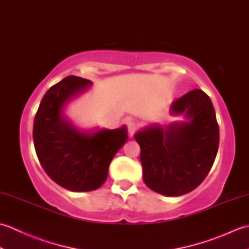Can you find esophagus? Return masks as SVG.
<instances>
[{"label":"esophagus","instance_id":"34e87169","mask_svg":"<svg viewBox=\"0 0 249 249\" xmlns=\"http://www.w3.org/2000/svg\"><path fill=\"white\" fill-rule=\"evenodd\" d=\"M126 125H127V129H128L129 136L133 137L134 134L136 133V130L138 129V124H137L136 122H134V121H127V123H126Z\"/></svg>","mask_w":249,"mask_h":249}]
</instances>
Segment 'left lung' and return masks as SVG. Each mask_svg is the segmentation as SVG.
<instances>
[{
	"mask_svg": "<svg viewBox=\"0 0 249 249\" xmlns=\"http://www.w3.org/2000/svg\"><path fill=\"white\" fill-rule=\"evenodd\" d=\"M170 113L184 120L151 124L134 137L146 186L177 197L192 192L208 176L218 151L219 128L212 102L199 89L173 102Z\"/></svg>",
	"mask_w": 249,
	"mask_h": 249,
	"instance_id": "left-lung-1",
	"label": "left lung"
}]
</instances>
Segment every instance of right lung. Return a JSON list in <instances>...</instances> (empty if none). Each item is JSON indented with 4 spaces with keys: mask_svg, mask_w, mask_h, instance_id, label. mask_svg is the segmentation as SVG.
Listing matches in <instances>:
<instances>
[{
    "mask_svg": "<svg viewBox=\"0 0 249 249\" xmlns=\"http://www.w3.org/2000/svg\"><path fill=\"white\" fill-rule=\"evenodd\" d=\"M92 84L77 76L64 78L47 91L34 119L33 141L40 165L56 184L71 192L102 186L111 160L128 138L125 125L86 130L67 118V105Z\"/></svg>",
    "mask_w": 249,
    "mask_h": 249,
    "instance_id": "obj_1",
    "label": "right lung"
}]
</instances>
